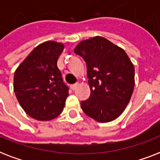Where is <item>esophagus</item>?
Segmentation results:
<instances>
[{
  "label": "esophagus",
  "instance_id": "obj_1",
  "mask_svg": "<svg viewBox=\"0 0 160 160\" xmlns=\"http://www.w3.org/2000/svg\"><path fill=\"white\" fill-rule=\"evenodd\" d=\"M77 86H78V83H75V84H74V85H70V88H71V90H75V89L77 88Z\"/></svg>",
  "mask_w": 160,
  "mask_h": 160
}]
</instances>
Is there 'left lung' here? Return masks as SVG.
<instances>
[{
  "mask_svg": "<svg viewBox=\"0 0 160 160\" xmlns=\"http://www.w3.org/2000/svg\"><path fill=\"white\" fill-rule=\"evenodd\" d=\"M74 52L87 65L90 95L80 102L83 111L100 123L123 113L134 87V67L125 51L102 36L78 44Z\"/></svg>",
  "mask_w": 160,
  "mask_h": 160,
  "instance_id": "left-lung-1",
  "label": "left lung"
}]
</instances>
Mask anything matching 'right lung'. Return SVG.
Listing matches in <instances>:
<instances>
[{"label": "right lung", "instance_id": "1", "mask_svg": "<svg viewBox=\"0 0 160 160\" xmlns=\"http://www.w3.org/2000/svg\"><path fill=\"white\" fill-rule=\"evenodd\" d=\"M64 50L60 42L39 45L19 65L14 75V91L26 114L37 120H51L62 112L69 95L57 60Z\"/></svg>", "mask_w": 160, "mask_h": 160}]
</instances>
